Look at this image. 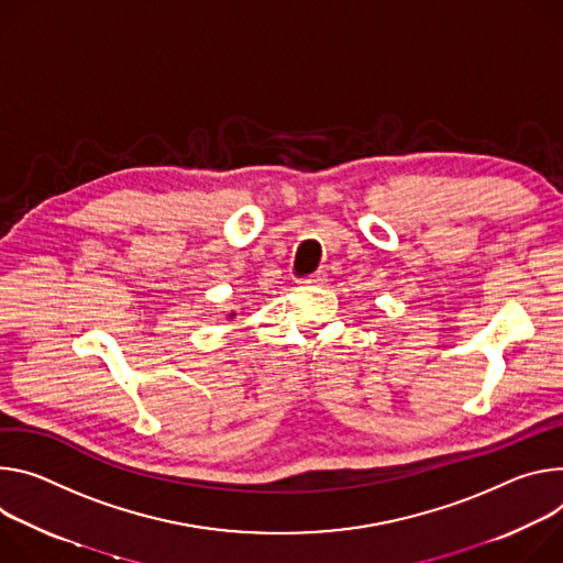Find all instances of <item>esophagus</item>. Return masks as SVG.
<instances>
[{
  "label": "esophagus",
  "mask_w": 563,
  "mask_h": 563,
  "mask_svg": "<svg viewBox=\"0 0 563 563\" xmlns=\"http://www.w3.org/2000/svg\"><path fill=\"white\" fill-rule=\"evenodd\" d=\"M327 282H329V275H327L324 271H318L316 275H310V277L301 279L299 284H303V286H324Z\"/></svg>",
  "instance_id": "esophagus-1"
}]
</instances>
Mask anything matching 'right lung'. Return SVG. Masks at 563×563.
<instances>
[{"label": "right lung", "instance_id": "add662e5", "mask_svg": "<svg viewBox=\"0 0 563 563\" xmlns=\"http://www.w3.org/2000/svg\"><path fill=\"white\" fill-rule=\"evenodd\" d=\"M234 316H236V313H230V316H228V318H230V320H232V318H234Z\"/></svg>", "mask_w": 563, "mask_h": 563}]
</instances>
